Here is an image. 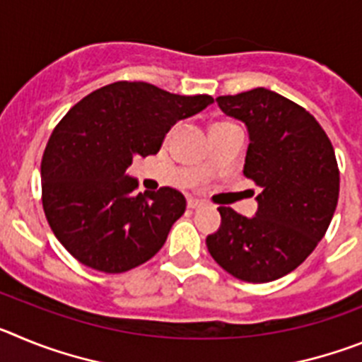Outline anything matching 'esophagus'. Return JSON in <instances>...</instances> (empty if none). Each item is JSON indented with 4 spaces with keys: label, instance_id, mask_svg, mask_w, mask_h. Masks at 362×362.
<instances>
[{
    "label": "esophagus",
    "instance_id": "1",
    "mask_svg": "<svg viewBox=\"0 0 362 362\" xmlns=\"http://www.w3.org/2000/svg\"><path fill=\"white\" fill-rule=\"evenodd\" d=\"M203 206H204V201L196 199V197H190V199H188V209L197 210V209H203Z\"/></svg>",
    "mask_w": 362,
    "mask_h": 362
}]
</instances>
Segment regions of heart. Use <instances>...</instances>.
Instances as JSON below:
<instances>
[{"mask_svg": "<svg viewBox=\"0 0 362 362\" xmlns=\"http://www.w3.org/2000/svg\"><path fill=\"white\" fill-rule=\"evenodd\" d=\"M216 124H221V123H216Z\"/></svg>", "mask_w": 362, "mask_h": 362, "instance_id": "obj_1", "label": "heart"}]
</instances>
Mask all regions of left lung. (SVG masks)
<instances>
[{
	"label": "left lung",
	"mask_w": 362,
	"mask_h": 362,
	"mask_svg": "<svg viewBox=\"0 0 362 362\" xmlns=\"http://www.w3.org/2000/svg\"><path fill=\"white\" fill-rule=\"evenodd\" d=\"M216 101L246 124L250 145L243 174L261 192L254 217L219 206L221 226L206 246L233 277L276 281L296 270L330 226L339 199L334 146L310 112L268 88Z\"/></svg>",
	"instance_id": "obj_1"
}]
</instances>
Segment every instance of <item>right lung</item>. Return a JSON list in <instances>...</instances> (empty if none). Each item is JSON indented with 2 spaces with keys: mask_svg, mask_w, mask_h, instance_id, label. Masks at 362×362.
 Returning <instances> with one entry per match:
<instances>
[{
  "mask_svg": "<svg viewBox=\"0 0 362 362\" xmlns=\"http://www.w3.org/2000/svg\"><path fill=\"white\" fill-rule=\"evenodd\" d=\"M214 103L143 81H117L74 105L41 161V199L50 228L70 255L105 274H123L161 250L187 210L179 190L136 194L134 158L158 153L166 132Z\"/></svg>",
  "mask_w": 362,
  "mask_h": 362,
  "instance_id": "obj_1",
  "label": "right lung"
}]
</instances>
